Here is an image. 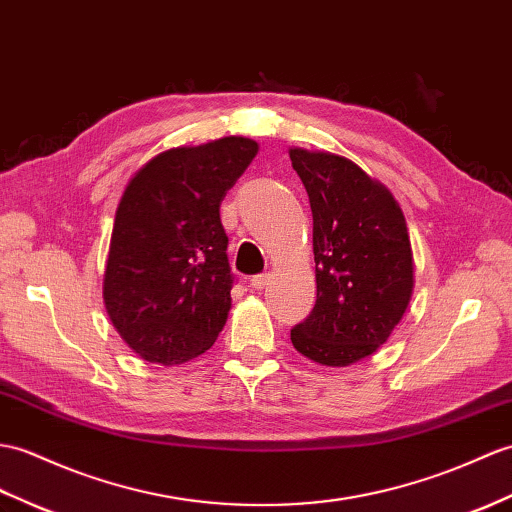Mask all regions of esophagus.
Returning <instances> with one entry per match:
<instances>
[{
    "instance_id": "obj_1",
    "label": "esophagus",
    "mask_w": 512,
    "mask_h": 512,
    "mask_svg": "<svg viewBox=\"0 0 512 512\" xmlns=\"http://www.w3.org/2000/svg\"><path fill=\"white\" fill-rule=\"evenodd\" d=\"M268 281H270V275H257V277L251 279V285H253L255 290H264L266 285H268Z\"/></svg>"
}]
</instances>
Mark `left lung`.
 <instances>
[{
  "label": "left lung",
  "mask_w": 512,
  "mask_h": 512,
  "mask_svg": "<svg viewBox=\"0 0 512 512\" xmlns=\"http://www.w3.org/2000/svg\"><path fill=\"white\" fill-rule=\"evenodd\" d=\"M314 218L316 305L290 331L320 366H351L390 338L414 292L406 216L390 189L340 154L290 148Z\"/></svg>",
  "instance_id": "1"
}]
</instances>
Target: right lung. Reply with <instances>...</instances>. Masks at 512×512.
I'll use <instances>...</instances> for the list:
<instances>
[{
	"mask_svg": "<svg viewBox=\"0 0 512 512\" xmlns=\"http://www.w3.org/2000/svg\"><path fill=\"white\" fill-rule=\"evenodd\" d=\"M248 137L159 152L117 202L102 277L106 314L141 360L183 364L213 347L231 312L220 205L255 154Z\"/></svg>",
	"mask_w": 512,
	"mask_h": 512,
	"instance_id": "right-lung-1",
	"label": "right lung"
}]
</instances>
